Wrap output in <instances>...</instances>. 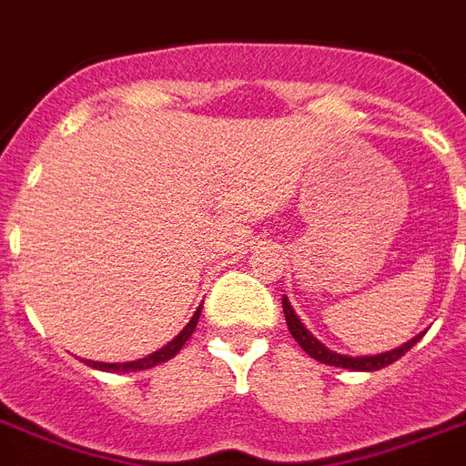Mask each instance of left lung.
<instances>
[{"mask_svg":"<svg viewBox=\"0 0 466 466\" xmlns=\"http://www.w3.org/2000/svg\"><path fill=\"white\" fill-rule=\"evenodd\" d=\"M283 311H285V321H288V329H290L292 339L298 340L299 346H302V350H305L307 355H311L314 360L324 362V365H333V368H346V370H362V372H372V370H382L387 368V365H391L394 360H399L401 355L409 353L416 343L420 340V336H416V339H411L409 343H404L401 348H397V350H390V353H382V355H365V358H350V355H340V353H333V350H329V348L324 346V343H319L314 336H311L309 331H307L305 326H302V321L298 319V314L292 311L290 302H288V298H283Z\"/></svg>","mask_w":466,"mask_h":466,"instance_id":"obj_1","label":"left lung"}]
</instances>
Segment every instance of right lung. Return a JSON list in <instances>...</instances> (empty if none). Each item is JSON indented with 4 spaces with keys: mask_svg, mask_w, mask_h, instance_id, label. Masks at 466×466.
Returning a JSON list of instances; mask_svg holds the SVG:
<instances>
[{
    "mask_svg": "<svg viewBox=\"0 0 466 466\" xmlns=\"http://www.w3.org/2000/svg\"><path fill=\"white\" fill-rule=\"evenodd\" d=\"M198 319H200V309L193 314V319L188 321V326L183 329L178 336H176L171 343H167V346L161 348V350H157V353L147 355V358H142V360H135V362H94V360H84L89 368H96V370H106V372H135V370H147V368H155V365H159V362L168 360V358H174L178 350H181V346L186 343V340L190 339V333L196 331V324Z\"/></svg>",
    "mask_w": 466,
    "mask_h": 466,
    "instance_id": "obj_1",
    "label": "right lung"
}]
</instances>
